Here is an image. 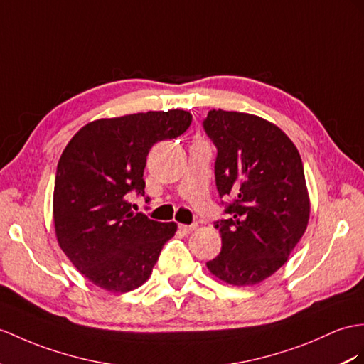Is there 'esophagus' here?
Listing matches in <instances>:
<instances>
[{"mask_svg":"<svg viewBox=\"0 0 364 364\" xmlns=\"http://www.w3.org/2000/svg\"><path fill=\"white\" fill-rule=\"evenodd\" d=\"M196 227H198V225H194V224H193V225L181 224V225H179V230H181V232H182L183 235H190L191 232H194V230H196Z\"/></svg>","mask_w":364,"mask_h":364,"instance_id":"obj_1","label":"esophagus"}]
</instances>
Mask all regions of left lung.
<instances>
[{"instance_id": "1", "label": "left lung", "mask_w": 364, "mask_h": 364, "mask_svg": "<svg viewBox=\"0 0 364 364\" xmlns=\"http://www.w3.org/2000/svg\"><path fill=\"white\" fill-rule=\"evenodd\" d=\"M203 128L218 148L219 196L235 198L216 223L223 250L207 267L227 284H258L287 262L309 224L301 156L284 131L253 114L211 109Z\"/></svg>"}]
</instances>
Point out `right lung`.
<instances>
[{"mask_svg":"<svg viewBox=\"0 0 364 364\" xmlns=\"http://www.w3.org/2000/svg\"><path fill=\"white\" fill-rule=\"evenodd\" d=\"M183 109L148 111L90 122L61 154L54 187L55 236L74 267L97 287L125 294L151 277L177 232L132 211L129 193L145 194L149 149L191 125Z\"/></svg>","mask_w":364,"mask_h":364,"instance_id":"right-lung-1","label":"right lung"}]
</instances>
